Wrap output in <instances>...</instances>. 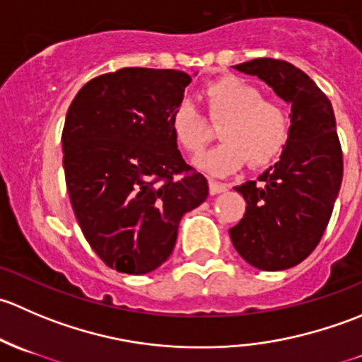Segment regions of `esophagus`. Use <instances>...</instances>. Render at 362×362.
Here are the masks:
<instances>
[{
    "instance_id": "obj_1",
    "label": "esophagus",
    "mask_w": 362,
    "mask_h": 362,
    "mask_svg": "<svg viewBox=\"0 0 362 362\" xmlns=\"http://www.w3.org/2000/svg\"><path fill=\"white\" fill-rule=\"evenodd\" d=\"M208 187H210V194H221V192H224L228 189V185L222 184V182L210 180L208 182Z\"/></svg>"
}]
</instances>
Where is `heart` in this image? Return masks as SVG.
Returning <instances> with one entry per match:
<instances>
[{
  "label": "heart",
  "instance_id": "b5f03b06",
  "mask_svg": "<svg viewBox=\"0 0 362 362\" xmlns=\"http://www.w3.org/2000/svg\"><path fill=\"white\" fill-rule=\"evenodd\" d=\"M210 119L222 124L221 145L203 152L194 166L211 177H228L249 160L266 166L279 158L289 138V115L276 101L262 100V93L236 76L211 82L204 89ZM170 126L177 144L189 154H198L208 141L206 122L191 100L175 107Z\"/></svg>",
  "mask_w": 362,
  "mask_h": 362
}]
</instances>
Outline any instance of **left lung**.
Here are the masks:
<instances>
[{
    "instance_id": "8db88e82",
    "label": "left lung",
    "mask_w": 362,
    "mask_h": 362,
    "mask_svg": "<svg viewBox=\"0 0 362 362\" xmlns=\"http://www.w3.org/2000/svg\"><path fill=\"white\" fill-rule=\"evenodd\" d=\"M268 83L291 105V129L280 159L257 182L236 185L245 199L242 221L229 229L236 252L254 268H293L319 245L343 177L337 120L326 94L286 61L252 59L233 66Z\"/></svg>"
}]
</instances>
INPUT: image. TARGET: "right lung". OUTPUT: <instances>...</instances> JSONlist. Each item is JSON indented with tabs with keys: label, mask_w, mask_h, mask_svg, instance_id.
<instances>
[{
	"label": "right lung",
	"mask_w": 362,
	"mask_h": 362,
	"mask_svg": "<svg viewBox=\"0 0 362 362\" xmlns=\"http://www.w3.org/2000/svg\"><path fill=\"white\" fill-rule=\"evenodd\" d=\"M189 82L177 69L122 68L89 80L68 108L61 144L69 202L89 245L120 273L159 268L184 214L208 196L170 126Z\"/></svg>",
	"instance_id": "right-lung-1"
}]
</instances>
